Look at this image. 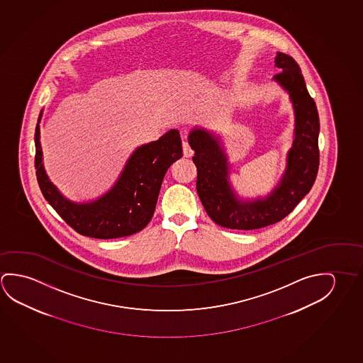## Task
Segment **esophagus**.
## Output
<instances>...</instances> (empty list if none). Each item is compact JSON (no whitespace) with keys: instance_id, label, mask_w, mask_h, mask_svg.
<instances>
[{"instance_id":"1","label":"esophagus","mask_w":363,"mask_h":363,"mask_svg":"<svg viewBox=\"0 0 363 363\" xmlns=\"http://www.w3.org/2000/svg\"><path fill=\"white\" fill-rule=\"evenodd\" d=\"M183 151H184L185 157H189V156L193 155V150L190 147L189 143L186 141V138L183 140Z\"/></svg>"}]
</instances>
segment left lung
<instances>
[{"mask_svg": "<svg viewBox=\"0 0 363 363\" xmlns=\"http://www.w3.org/2000/svg\"><path fill=\"white\" fill-rule=\"evenodd\" d=\"M279 72L274 79L289 92L295 111V140L289 151L288 167L270 196L242 201L230 188L227 157L218 138L201 128L193 130L189 144L194 150L196 191L208 216L230 230H250L274 225L299 204L317 178L319 169V116L314 99L305 86L298 63L288 54L277 52Z\"/></svg>", "mask_w": 363, "mask_h": 363, "instance_id": "obj_1", "label": "left lung"}]
</instances>
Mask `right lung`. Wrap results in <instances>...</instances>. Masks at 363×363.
Instances as JSON below:
<instances>
[{
    "instance_id": "1",
    "label": "right lung",
    "mask_w": 363,
    "mask_h": 363,
    "mask_svg": "<svg viewBox=\"0 0 363 363\" xmlns=\"http://www.w3.org/2000/svg\"><path fill=\"white\" fill-rule=\"evenodd\" d=\"M41 156L38 123L35 167L43 196L65 223L79 235L110 240L131 236L147 225L155 211L164 175L170 165L183 156V147L178 130H170L157 141L140 146L127 162L115 186L98 201L88 204H75L59 193L46 177Z\"/></svg>"
}]
</instances>
